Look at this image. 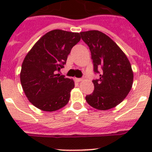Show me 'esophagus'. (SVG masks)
Segmentation results:
<instances>
[{"label":"esophagus","instance_id":"1","mask_svg":"<svg viewBox=\"0 0 152 152\" xmlns=\"http://www.w3.org/2000/svg\"><path fill=\"white\" fill-rule=\"evenodd\" d=\"M75 80H76L77 82H80V81H82L83 79L82 78H75Z\"/></svg>","mask_w":152,"mask_h":152}]
</instances>
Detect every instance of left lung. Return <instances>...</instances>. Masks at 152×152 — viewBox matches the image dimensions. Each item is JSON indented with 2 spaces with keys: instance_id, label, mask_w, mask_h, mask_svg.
I'll list each match as a JSON object with an SVG mask.
<instances>
[{
  "instance_id": "8db88e82",
  "label": "left lung",
  "mask_w": 152,
  "mask_h": 152,
  "mask_svg": "<svg viewBox=\"0 0 152 152\" xmlns=\"http://www.w3.org/2000/svg\"><path fill=\"white\" fill-rule=\"evenodd\" d=\"M89 46L94 71L100 78L93 80L94 91L85 97L88 103L100 110L116 107L129 93L133 83V72L124 52L108 36L98 30L80 33Z\"/></svg>"
}]
</instances>
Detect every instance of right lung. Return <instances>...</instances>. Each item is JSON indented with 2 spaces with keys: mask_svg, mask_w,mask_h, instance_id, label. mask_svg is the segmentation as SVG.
Instances as JSON below:
<instances>
[{
  "mask_svg": "<svg viewBox=\"0 0 152 152\" xmlns=\"http://www.w3.org/2000/svg\"><path fill=\"white\" fill-rule=\"evenodd\" d=\"M80 40L78 33L54 29L42 36L24 58L21 85L29 101L41 110H58L69 101L75 82L56 72Z\"/></svg>",
  "mask_w": 152,
  "mask_h": 152,
  "instance_id": "add662e5",
  "label": "right lung"
}]
</instances>
